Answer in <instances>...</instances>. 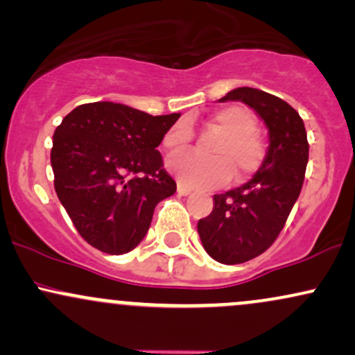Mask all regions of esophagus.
<instances>
[{"label":"esophagus","mask_w":355,"mask_h":355,"mask_svg":"<svg viewBox=\"0 0 355 355\" xmlns=\"http://www.w3.org/2000/svg\"><path fill=\"white\" fill-rule=\"evenodd\" d=\"M177 191H178V195H190L191 193V189H190V187L183 185V183H178Z\"/></svg>","instance_id":"34e87169"}]
</instances>
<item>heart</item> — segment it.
<instances>
[{
  "instance_id": "heart-1",
  "label": "heart",
  "mask_w": 355,
  "mask_h": 355,
  "mask_svg": "<svg viewBox=\"0 0 355 355\" xmlns=\"http://www.w3.org/2000/svg\"><path fill=\"white\" fill-rule=\"evenodd\" d=\"M209 125L222 132L214 155L205 160L189 152H177L166 160V168L182 183L191 189H218L227 185L237 172L239 180L250 178L262 168L267 146L257 132L255 116L242 105H230L217 110L209 118ZM191 140V126L187 121L175 123L164 137L166 150L185 148Z\"/></svg>"
}]
</instances>
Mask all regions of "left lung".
Listing matches in <instances>:
<instances>
[{"instance_id": "1", "label": "left lung", "mask_w": 355, "mask_h": 355, "mask_svg": "<svg viewBox=\"0 0 355 355\" xmlns=\"http://www.w3.org/2000/svg\"><path fill=\"white\" fill-rule=\"evenodd\" d=\"M218 101H242L268 128L262 168L237 189L214 195V210L197 225L207 254L235 266L263 254L279 237L302 190L309 144L302 118L279 96L242 87Z\"/></svg>"}]
</instances>
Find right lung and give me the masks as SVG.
<instances>
[{"instance_id":"obj_1","label":"right lung","mask_w":355,"mask_h":355,"mask_svg":"<svg viewBox=\"0 0 355 355\" xmlns=\"http://www.w3.org/2000/svg\"><path fill=\"white\" fill-rule=\"evenodd\" d=\"M178 118L96 101L76 107L55 130L56 195L89 245L121 255L144 240L157 203L177 190L157 146Z\"/></svg>"}]
</instances>
